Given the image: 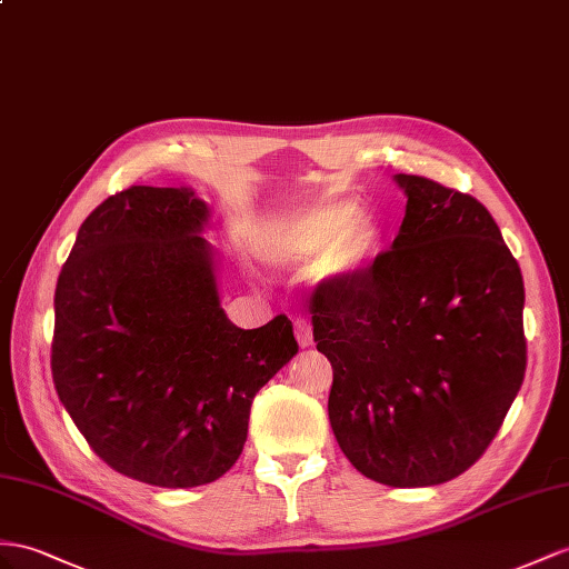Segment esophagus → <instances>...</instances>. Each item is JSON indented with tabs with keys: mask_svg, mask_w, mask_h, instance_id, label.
I'll return each instance as SVG.
<instances>
[{
	"mask_svg": "<svg viewBox=\"0 0 569 569\" xmlns=\"http://www.w3.org/2000/svg\"><path fill=\"white\" fill-rule=\"evenodd\" d=\"M296 339H298L300 348L312 346V327L305 322V319H298L296 322Z\"/></svg>",
	"mask_w": 569,
	"mask_h": 569,
	"instance_id": "34e87169",
	"label": "esophagus"
}]
</instances>
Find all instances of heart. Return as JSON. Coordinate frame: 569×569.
Listing matches in <instances>:
<instances>
[{
    "label": "heart",
    "instance_id": "1",
    "mask_svg": "<svg viewBox=\"0 0 569 569\" xmlns=\"http://www.w3.org/2000/svg\"><path fill=\"white\" fill-rule=\"evenodd\" d=\"M380 244L377 221L353 201H315L276 223L259 247L271 267H308L317 283L341 286L366 269Z\"/></svg>",
    "mask_w": 569,
    "mask_h": 569
}]
</instances>
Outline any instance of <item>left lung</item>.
<instances>
[{"label": "left lung", "instance_id": "obj_1", "mask_svg": "<svg viewBox=\"0 0 569 569\" xmlns=\"http://www.w3.org/2000/svg\"><path fill=\"white\" fill-rule=\"evenodd\" d=\"M399 236L341 286L319 283L329 423L356 469L391 488L440 486L498 435L527 370L523 281L478 199L420 174Z\"/></svg>", "mask_w": 569, "mask_h": 569}]
</instances>
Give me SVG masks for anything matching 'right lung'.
I'll use <instances>...</instances> for the list:
<instances>
[{"label": "right lung", "mask_w": 569, "mask_h": 569, "mask_svg": "<svg viewBox=\"0 0 569 569\" xmlns=\"http://www.w3.org/2000/svg\"><path fill=\"white\" fill-rule=\"evenodd\" d=\"M189 187H129L79 228L54 290L52 380L114 471L197 488L242 455L257 391L298 353L286 315L240 329Z\"/></svg>", "instance_id": "obj_1"}]
</instances>
